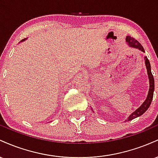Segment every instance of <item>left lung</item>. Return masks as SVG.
Returning a JSON list of instances; mask_svg holds the SVG:
<instances>
[{"mask_svg":"<svg viewBox=\"0 0 158 158\" xmlns=\"http://www.w3.org/2000/svg\"><path fill=\"white\" fill-rule=\"evenodd\" d=\"M126 41L128 42V45L130 47H132L134 48L139 49L141 51L145 52L144 49H143V46L141 45L140 43H139V41L137 40H136L134 38L131 37V36H127L126 37ZM145 63H146V68H147V72H148V79H149V90H148V94L147 96V98L145 100V102L143 103L142 106L139 108H137L135 111H134L131 115L128 117V118L126 119V121H130L132 120L133 119L136 118V117H139L142 114H144V112H146V110L149 108L150 105L153 99V95H154V90H155V80H154V77L152 75V71H151V65H150V62L147 59V57H145Z\"/></svg>","mask_w":158,"mask_h":158,"instance_id":"left-lung-1","label":"left lung"}]
</instances>
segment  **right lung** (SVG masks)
Instances as JSON below:
<instances>
[{
    "mask_svg": "<svg viewBox=\"0 0 158 158\" xmlns=\"http://www.w3.org/2000/svg\"><path fill=\"white\" fill-rule=\"evenodd\" d=\"M23 40H25V39H23ZM23 40H22V41H23Z\"/></svg>",
    "mask_w": 158,
    "mask_h": 158,
    "instance_id": "add662e5",
    "label": "right lung"
}]
</instances>
